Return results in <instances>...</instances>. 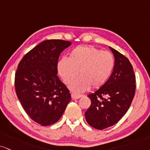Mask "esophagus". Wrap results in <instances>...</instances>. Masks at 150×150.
I'll return each mask as SVG.
<instances>
[{
	"instance_id": "obj_1",
	"label": "esophagus",
	"mask_w": 150,
	"mask_h": 150,
	"mask_svg": "<svg viewBox=\"0 0 150 150\" xmlns=\"http://www.w3.org/2000/svg\"><path fill=\"white\" fill-rule=\"evenodd\" d=\"M82 97H83V95H78V94H76V93H71V98L73 99H79V98Z\"/></svg>"
}]
</instances>
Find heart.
Segmentation results:
<instances>
[{"label": "heart", "mask_w": 150, "mask_h": 150, "mask_svg": "<svg viewBox=\"0 0 150 150\" xmlns=\"http://www.w3.org/2000/svg\"><path fill=\"white\" fill-rule=\"evenodd\" d=\"M115 65L113 55L93 46H79L74 49L68 59L58 61L57 67L64 83L70 84L79 74L81 76L70 86L77 92H84L90 86L99 88L106 82Z\"/></svg>", "instance_id": "1"}]
</instances>
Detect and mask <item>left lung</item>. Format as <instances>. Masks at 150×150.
<instances>
[{"label": "left lung", "instance_id": "obj_1", "mask_svg": "<svg viewBox=\"0 0 150 150\" xmlns=\"http://www.w3.org/2000/svg\"><path fill=\"white\" fill-rule=\"evenodd\" d=\"M115 57V65L108 80L88 97L91 105L85 112L87 122L102 130L115 125L127 112L136 92V76L126 56L109 47Z\"/></svg>", "mask_w": 150, "mask_h": 150}]
</instances>
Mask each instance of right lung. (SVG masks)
Masks as SVG:
<instances>
[{"instance_id": "1", "label": "right lung", "mask_w": 150, "mask_h": 150, "mask_svg": "<svg viewBox=\"0 0 150 150\" xmlns=\"http://www.w3.org/2000/svg\"><path fill=\"white\" fill-rule=\"evenodd\" d=\"M71 42L49 40L23 57L15 73L18 100L28 115L42 126L58 121L71 101L69 90L57 76L61 52Z\"/></svg>"}]
</instances>
